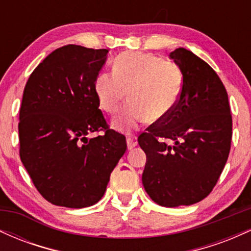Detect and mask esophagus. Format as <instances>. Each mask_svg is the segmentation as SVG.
Masks as SVG:
<instances>
[{
  "label": "esophagus",
  "instance_id": "1",
  "mask_svg": "<svg viewBox=\"0 0 251 251\" xmlns=\"http://www.w3.org/2000/svg\"><path fill=\"white\" fill-rule=\"evenodd\" d=\"M126 143H127V149L132 150L133 148H135V146H137V144H138L137 138L129 137V138H127V139H126Z\"/></svg>",
  "mask_w": 251,
  "mask_h": 251
}]
</instances>
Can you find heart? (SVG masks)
Segmentation results:
<instances>
[{
	"label": "heart",
	"instance_id": "obj_1",
	"mask_svg": "<svg viewBox=\"0 0 251 251\" xmlns=\"http://www.w3.org/2000/svg\"><path fill=\"white\" fill-rule=\"evenodd\" d=\"M181 89L183 72L177 63L142 51L120 54L113 73H100L94 81L100 108L108 114L116 113L129 93V102L113 120L114 128L125 132L148 119H165L177 105Z\"/></svg>",
	"mask_w": 251,
	"mask_h": 251
}]
</instances>
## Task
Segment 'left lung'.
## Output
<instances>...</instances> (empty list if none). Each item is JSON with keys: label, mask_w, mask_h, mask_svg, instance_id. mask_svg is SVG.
I'll list each match as a JSON object with an SVG mask.
<instances>
[{"label": "left lung", "mask_w": 251, "mask_h": 251, "mask_svg": "<svg viewBox=\"0 0 251 251\" xmlns=\"http://www.w3.org/2000/svg\"><path fill=\"white\" fill-rule=\"evenodd\" d=\"M170 56L183 72L180 98L138 143L148 157L145 191L159 205L175 208L198 203L215 188L229 157L232 118L226 89L208 63L184 48Z\"/></svg>", "instance_id": "1"}]
</instances>
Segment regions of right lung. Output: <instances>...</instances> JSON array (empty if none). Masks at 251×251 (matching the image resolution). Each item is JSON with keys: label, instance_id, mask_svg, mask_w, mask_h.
Instances as JSON below:
<instances>
[{"label": "right lung", "instance_id": "obj_1", "mask_svg": "<svg viewBox=\"0 0 251 251\" xmlns=\"http://www.w3.org/2000/svg\"><path fill=\"white\" fill-rule=\"evenodd\" d=\"M107 50L67 45L33 71L20 108V158L40 195L54 205L81 209L101 200L126 152L109 128L94 91ZM103 131L87 140L85 135Z\"/></svg>", "mask_w": 251, "mask_h": 251}]
</instances>
